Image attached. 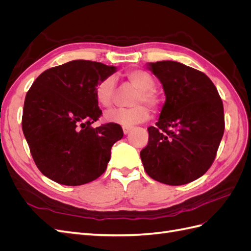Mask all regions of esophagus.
I'll return each mask as SVG.
<instances>
[{"label":"esophagus","mask_w":251,"mask_h":251,"mask_svg":"<svg viewBox=\"0 0 251 251\" xmlns=\"http://www.w3.org/2000/svg\"><path fill=\"white\" fill-rule=\"evenodd\" d=\"M123 130H124V133L125 134H127L128 132H130L132 130V126H123Z\"/></svg>","instance_id":"obj_1"}]
</instances>
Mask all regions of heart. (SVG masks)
<instances>
[{"instance_id":"heart-1","label":"heart","mask_w":251,"mask_h":251,"mask_svg":"<svg viewBox=\"0 0 251 251\" xmlns=\"http://www.w3.org/2000/svg\"><path fill=\"white\" fill-rule=\"evenodd\" d=\"M126 78L136 90L130 98L131 107L112 109L104 114L107 123L123 126H132L146 121L150 112L147 105L156 111L160 105V97L154 89L155 79L153 75L144 70H131L126 73ZM115 93V80L107 76L97 82L95 87V98L98 104L109 108L113 102Z\"/></svg>"}]
</instances>
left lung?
Listing matches in <instances>:
<instances>
[{"label": "left lung", "instance_id": "1", "mask_svg": "<svg viewBox=\"0 0 251 251\" xmlns=\"http://www.w3.org/2000/svg\"><path fill=\"white\" fill-rule=\"evenodd\" d=\"M149 65L166 100L156 126L148 127V146L140 151L143 168L161 183L186 184L215 160L225 128L223 102L203 72L173 60Z\"/></svg>", "mask_w": 251, "mask_h": 251}]
</instances>
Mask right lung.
<instances>
[{"mask_svg": "<svg viewBox=\"0 0 251 251\" xmlns=\"http://www.w3.org/2000/svg\"><path fill=\"white\" fill-rule=\"evenodd\" d=\"M115 71L92 60H71L44 71L30 87L22 128L37 169L49 179L77 186L107 169L124 131L112 123L92 126L102 114L94 91Z\"/></svg>", "mask_w": 251, "mask_h": 251, "instance_id": "add662e5", "label": "right lung"}]
</instances>
